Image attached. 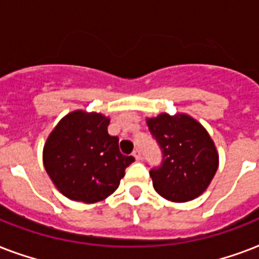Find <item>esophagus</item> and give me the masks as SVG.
I'll return each instance as SVG.
<instances>
[{
	"mask_svg": "<svg viewBox=\"0 0 259 259\" xmlns=\"http://www.w3.org/2000/svg\"><path fill=\"white\" fill-rule=\"evenodd\" d=\"M133 156H134V158H136V160H141V158H142L141 150H140V149H134Z\"/></svg>",
	"mask_w": 259,
	"mask_h": 259,
	"instance_id": "34e87169",
	"label": "esophagus"
}]
</instances>
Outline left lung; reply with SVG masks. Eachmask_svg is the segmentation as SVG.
Masks as SVG:
<instances>
[{"instance_id": "1", "label": "left lung", "mask_w": 259, "mask_h": 259, "mask_svg": "<svg viewBox=\"0 0 259 259\" xmlns=\"http://www.w3.org/2000/svg\"><path fill=\"white\" fill-rule=\"evenodd\" d=\"M146 123L162 152L161 165L149 172L156 192L176 203L200 196L219 165L217 148L207 130L187 114L162 113L148 118Z\"/></svg>"}]
</instances>
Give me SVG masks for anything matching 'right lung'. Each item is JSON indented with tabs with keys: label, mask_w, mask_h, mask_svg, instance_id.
Here are the masks:
<instances>
[{
	"label": "right lung",
	"mask_w": 259,
	"mask_h": 259,
	"mask_svg": "<svg viewBox=\"0 0 259 259\" xmlns=\"http://www.w3.org/2000/svg\"><path fill=\"white\" fill-rule=\"evenodd\" d=\"M110 119L76 110L67 114L47 138L42 161L56 188L71 200L97 203L118 188L133 156L119 152L107 133Z\"/></svg>",
	"instance_id": "obj_1"
}]
</instances>
